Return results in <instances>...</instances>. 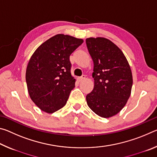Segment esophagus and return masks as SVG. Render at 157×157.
<instances>
[{
  "mask_svg": "<svg viewBox=\"0 0 157 157\" xmlns=\"http://www.w3.org/2000/svg\"><path fill=\"white\" fill-rule=\"evenodd\" d=\"M84 79H85V75H82V77H80V78H78V80L79 82H81L83 80H84Z\"/></svg>",
  "mask_w": 157,
  "mask_h": 157,
  "instance_id": "esophagus-1",
  "label": "esophagus"
}]
</instances>
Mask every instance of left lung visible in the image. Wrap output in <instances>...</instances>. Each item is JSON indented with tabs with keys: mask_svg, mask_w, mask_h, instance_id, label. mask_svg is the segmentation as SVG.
<instances>
[{
	"mask_svg": "<svg viewBox=\"0 0 157 157\" xmlns=\"http://www.w3.org/2000/svg\"><path fill=\"white\" fill-rule=\"evenodd\" d=\"M86 44L94 64V88L86 95L87 105L97 115L109 118L120 112L130 96L131 68L123 52L109 39L91 37Z\"/></svg>",
	"mask_w": 157,
	"mask_h": 157,
	"instance_id": "1",
	"label": "left lung"
}]
</instances>
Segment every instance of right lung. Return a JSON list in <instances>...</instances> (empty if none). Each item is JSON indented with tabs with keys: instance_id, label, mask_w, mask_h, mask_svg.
I'll return each instance as SVG.
<instances>
[{
	"instance_id": "right-lung-1",
	"label": "right lung",
	"mask_w": 157,
	"mask_h": 157,
	"mask_svg": "<svg viewBox=\"0 0 157 157\" xmlns=\"http://www.w3.org/2000/svg\"><path fill=\"white\" fill-rule=\"evenodd\" d=\"M83 43L59 34L48 39L32 55L25 79L30 97L42 111L54 113L66 104L75 79L71 73L70 55Z\"/></svg>"
}]
</instances>
